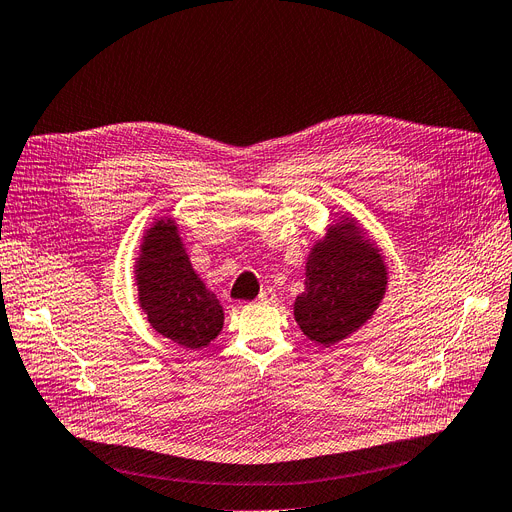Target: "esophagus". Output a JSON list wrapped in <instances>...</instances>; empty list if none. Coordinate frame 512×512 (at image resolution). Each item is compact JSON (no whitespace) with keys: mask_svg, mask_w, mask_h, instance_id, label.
I'll use <instances>...</instances> for the list:
<instances>
[{"mask_svg":"<svg viewBox=\"0 0 512 512\" xmlns=\"http://www.w3.org/2000/svg\"><path fill=\"white\" fill-rule=\"evenodd\" d=\"M257 299H259V304H274L276 293H274V289H263Z\"/></svg>","mask_w":512,"mask_h":512,"instance_id":"obj_1","label":"esophagus"}]
</instances>
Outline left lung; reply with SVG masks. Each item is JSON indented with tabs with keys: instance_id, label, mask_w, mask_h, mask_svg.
Returning a JSON list of instances; mask_svg holds the SVG:
<instances>
[{
	"instance_id": "1",
	"label": "left lung",
	"mask_w": 512,
	"mask_h": 512,
	"mask_svg": "<svg viewBox=\"0 0 512 512\" xmlns=\"http://www.w3.org/2000/svg\"><path fill=\"white\" fill-rule=\"evenodd\" d=\"M386 266L352 223L329 230L308 259L306 291L295 299V320L312 342L329 346L356 331L380 306Z\"/></svg>"
}]
</instances>
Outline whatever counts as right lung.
<instances>
[{
  "label": "right lung",
  "instance_id": "obj_1",
  "mask_svg": "<svg viewBox=\"0 0 512 512\" xmlns=\"http://www.w3.org/2000/svg\"><path fill=\"white\" fill-rule=\"evenodd\" d=\"M139 301L160 335L198 350L223 327V308L189 266L177 227L158 221L145 236L137 266Z\"/></svg>",
  "mask_w": 512,
  "mask_h": 512
}]
</instances>
